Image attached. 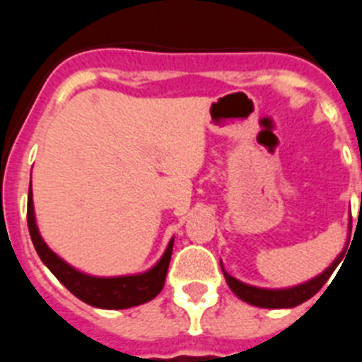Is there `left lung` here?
Returning <instances> with one entry per match:
<instances>
[{"label":"left lung","instance_id":"8db88e82","mask_svg":"<svg viewBox=\"0 0 362 362\" xmlns=\"http://www.w3.org/2000/svg\"><path fill=\"white\" fill-rule=\"evenodd\" d=\"M351 230V223H350ZM348 246V245H346ZM344 248L341 254L337 255L334 263L322 272L321 276L313 277V279L306 281L303 284H297V286H292V288H283V290H268V288H257V286H250V284H245L241 281H238L235 277H232L230 274H226L225 268H223V263H221V268H223V274H225V279L228 283L230 290H232L239 299H243L248 305L259 306V308H293V306H299L300 303L308 300L310 297H313L319 290L325 286V283L330 279L332 272L335 270L341 259H343Z\"/></svg>","mask_w":362,"mask_h":362}]
</instances>
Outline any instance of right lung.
<instances>
[{
	"label": "right lung",
	"mask_w": 362,
	"mask_h": 362,
	"mask_svg": "<svg viewBox=\"0 0 362 362\" xmlns=\"http://www.w3.org/2000/svg\"><path fill=\"white\" fill-rule=\"evenodd\" d=\"M27 223L34 248H36L45 267L52 272L66 290H70L74 296L81 299L83 303H86V305L105 310L132 308V306L152 300L165 286V277L166 272H168V264H170L174 238L170 239L165 254L156 263V267L143 272V274L121 277H94L70 267L62 257H57L47 246V243L43 241L36 225V216H34L32 187L28 188Z\"/></svg>",
	"instance_id": "obj_1"
}]
</instances>
